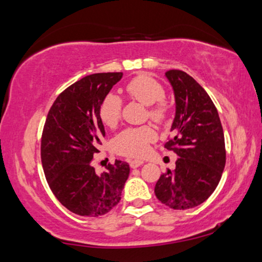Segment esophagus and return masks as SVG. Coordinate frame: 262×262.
Returning <instances> with one entry per match:
<instances>
[{"instance_id":"obj_1","label":"esophagus","mask_w":262,"mask_h":262,"mask_svg":"<svg viewBox=\"0 0 262 262\" xmlns=\"http://www.w3.org/2000/svg\"><path fill=\"white\" fill-rule=\"evenodd\" d=\"M142 164H143L142 160H130V161H129V166H130L132 168H136V167L141 166Z\"/></svg>"}]
</instances>
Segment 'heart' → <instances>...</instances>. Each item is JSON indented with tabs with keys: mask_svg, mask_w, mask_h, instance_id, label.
I'll use <instances>...</instances> for the list:
<instances>
[{
	"mask_svg": "<svg viewBox=\"0 0 262 262\" xmlns=\"http://www.w3.org/2000/svg\"><path fill=\"white\" fill-rule=\"evenodd\" d=\"M126 91L135 101L149 105V117L156 122H163L167 116V105L165 89L153 77L140 75L133 78L126 85ZM122 112V101L115 94L106 95L99 105V117L108 127H115ZM157 133L152 127L127 128L114 139V149L116 153L127 157L141 158L148 152L150 142L156 141Z\"/></svg>",
	"mask_w": 262,
	"mask_h": 262,
	"instance_id": "1",
	"label": "heart"
}]
</instances>
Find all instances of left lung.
Segmentation results:
<instances>
[{
    "label": "left lung",
    "mask_w": 262,
    "mask_h": 262,
    "mask_svg": "<svg viewBox=\"0 0 262 262\" xmlns=\"http://www.w3.org/2000/svg\"><path fill=\"white\" fill-rule=\"evenodd\" d=\"M176 99L173 138L165 143L179 158L176 169L163 173L154 187L161 203L176 210L205 202L219 185L226 166L223 128L206 91L186 72L165 73Z\"/></svg>",
    "instance_id": "1"
}]
</instances>
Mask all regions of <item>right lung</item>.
Wrapping results in <instances>:
<instances>
[{
	"label": "right lung",
	"instance_id": "obj_1",
	"mask_svg": "<svg viewBox=\"0 0 262 262\" xmlns=\"http://www.w3.org/2000/svg\"><path fill=\"white\" fill-rule=\"evenodd\" d=\"M122 72L94 73L73 83L51 106L41 138V163L57 200L79 216L98 217L121 200L129 165L108 164L101 174L93 166L94 154L105 136L99 105Z\"/></svg>",
	"mask_w": 262,
	"mask_h": 262
}]
</instances>
